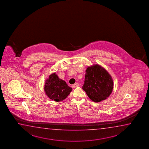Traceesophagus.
<instances>
[{"instance_id":"34e87169","label":"esophagus","mask_w":149,"mask_h":149,"mask_svg":"<svg viewBox=\"0 0 149 149\" xmlns=\"http://www.w3.org/2000/svg\"><path fill=\"white\" fill-rule=\"evenodd\" d=\"M79 86V84H77V83H76V84H74V85H72V88H76V87H77Z\"/></svg>"}]
</instances>
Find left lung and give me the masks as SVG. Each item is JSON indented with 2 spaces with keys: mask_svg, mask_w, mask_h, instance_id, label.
Returning a JSON list of instances; mask_svg holds the SVG:
<instances>
[{
  "mask_svg": "<svg viewBox=\"0 0 149 149\" xmlns=\"http://www.w3.org/2000/svg\"><path fill=\"white\" fill-rule=\"evenodd\" d=\"M113 88L112 77L103 67L97 64L87 68L83 89L92 101L97 103L107 99Z\"/></svg>",
  "mask_w": 149,
  "mask_h": 149,
  "instance_id": "obj_1",
  "label": "left lung"
}]
</instances>
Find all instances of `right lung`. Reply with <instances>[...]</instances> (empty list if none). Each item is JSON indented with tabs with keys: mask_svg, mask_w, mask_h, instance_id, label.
Masks as SVG:
<instances>
[{
	"mask_svg": "<svg viewBox=\"0 0 149 149\" xmlns=\"http://www.w3.org/2000/svg\"><path fill=\"white\" fill-rule=\"evenodd\" d=\"M72 88L66 82L60 79L56 73L49 76L44 85V91L49 99L55 102H60L66 99Z\"/></svg>",
	"mask_w": 149,
	"mask_h": 149,
	"instance_id": "obj_1",
	"label": "right lung"
}]
</instances>
